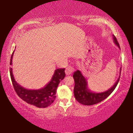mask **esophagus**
<instances>
[{
	"label": "esophagus",
	"instance_id": "esophagus-1",
	"mask_svg": "<svg viewBox=\"0 0 133 133\" xmlns=\"http://www.w3.org/2000/svg\"><path fill=\"white\" fill-rule=\"evenodd\" d=\"M75 71V69L71 66H68L65 70V73H66V75H70Z\"/></svg>",
	"mask_w": 133,
	"mask_h": 133
}]
</instances>
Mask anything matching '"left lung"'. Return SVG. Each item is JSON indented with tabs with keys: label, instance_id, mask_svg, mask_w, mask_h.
Segmentation results:
<instances>
[{
	"label": "left lung",
	"instance_id": "1",
	"mask_svg": "<svg viewBox=\"0 0 133 133\" xmlns=\"http://www.w3.org/2000/svg\"><path fill=\"white\" fill-rule=\"evenodd\" d=\"M112 37H113L114 43L118 46V48L120 49L116 37L114 36V35H112ZM121 70V68H120V76L115 84L108 90L102 92V93H94L90 90V89L87 87L86 79L83 76L81 71L77 70L74 73L73 76L75 83V88H74V94H75L76 100L80 104L85 105L96 104L104 100L108 96L110 95L112 92L114 91V90L116 89L119 80H120Z\"/></svg>",
	"mask_w": 133,
	"mask_h": 133
}]
</instances>
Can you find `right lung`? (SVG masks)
Segmentation results:
<instances>
[{"instance_id":"obj_1","label":"right lung","mask_w":133,"mask_h":133,"mask_svg":"<svg viewBox=\"0 0 133 133\" xmlns=\"http://www.w3.org/2000/svg\"><path fill=\"white\" fill-rule=\"evenodd\" d=\"M14 51L11 56L10 64H12V58ZM10 75L14 89L18 96L28 104L39 108H45L52 104L56 98V90L59 83L64 78L65 69L55 70L51 80L43 88L39 90H29L24 88L16 82L12 73V68H10Z\"/></svg>"}]
</instances>
